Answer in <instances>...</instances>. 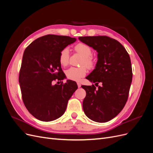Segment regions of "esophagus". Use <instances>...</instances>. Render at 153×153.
<instances>
[{"label": "esophagus", "instance_id": "34e87169", "mask_svg": "<svg viewBox=\"0 0 153 153\" xmlns=\"http://www.w3.org/2000/svg\"><path fill=\"white\" fill-rule=\"evenodd\" d=\"M77 85H78V87L79 88L81 87V84H80V83H79V82H77Z\"/></svg>", "mask_w": 153, "mask_h": 153}]
</instances>
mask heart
<instances>
[{"label":"heart","mask_w":153,"mask_h":153,"mask_svg":"<svg viewBox=\"0 0 153 153\" xmlns=\"http://www.w3.org/2000/svg\"><path fill=\"white\" fill-rule=\"evenodd\" d=\"M75 50L82 56L84 59L81 62V66H85L88 69H92L94 66V62L91 57L92 55V50L89 45L85 43H78L75 46ZM59 63L62 66H66L69 62V51L68 48L62 49L59 53ZM87 73L85 67L75 68L71 67L66 71V75L69 80L74 81H78L80 78L85 76Z\"/></svg>","instance_id":"b5f03b06"}]
</instances>
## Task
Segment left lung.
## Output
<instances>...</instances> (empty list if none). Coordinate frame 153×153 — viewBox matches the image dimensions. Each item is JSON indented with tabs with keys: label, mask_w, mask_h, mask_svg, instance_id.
<instances>
[{
	"label": "left lung",
	"mask_w": 153,
	"mask_h": 153,
	"mask_svg": "<svg viewBox=\"0 0 153 153\" xmlns=\"http://www.w3.org/2000/svg\"><path fill=\"white\" fill-rule=\"evenodd\" d=\"M78 39L98 52L95 69L85 78L98 87L82 85L86 92L83 110L92 121L108 122L121 112L128 100L133 75L130 57L118 41L108 36H84Z\"/></svg>",
	"instance_id": "1"
}]
</instances>
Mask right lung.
Returning <instances> with one entry per match:
<instances>
[{
  "label": "right lung",
  "mask_w": 153,
  "mask_h": 153,
  "mask_svg": "<svg viewBox=\"0 0 153 153\" xmlns=\"http://www.w3.org/2000/svg\"><path fill=\"white\" fill-rule=\"evenodd\" d=\"M69 36L48 34L36 39L26 48L19 74L22 100L34 117L49 122L61 117L68 100L78 89L76 82L53 84L66 78L59 63L61 51L76 41Z\"/></svg>",
  "instance_id": "add662e5"
}]
</instances>
